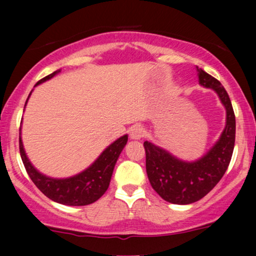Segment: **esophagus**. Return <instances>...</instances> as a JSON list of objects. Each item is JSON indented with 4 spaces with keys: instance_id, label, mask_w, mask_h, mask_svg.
Instances as JSON below:
<instances>
[{
    "instance_id": "1",
    "label": "esophagus",
    "mask_w": 256,
    "mask_h": 256,
    "mask_svg": "<svg viewBox=\"0 0 256 256\" xmlns=\"http://www.w3.org/2000/svg\"><path fill=\"white\" fill-rule=\"evenodd\" d=\"M144 129L140 127V126H134V127L130 129V138L132 140H141L142 138H144Z\"/></svg>"
}]
</instances>
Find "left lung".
<instances>
[{
	"instance_id": "1",
	"label": "left lung",
	"mask_w": 256,
	"mask_h": 256,
	"mask_svg": "<svg viewBox=\"0 0 256 256\" xmlns=\"http://www.w3.org/2000/svg\"><path fill=\"white\" fill-rule=\"evenodd\" d=\"M197 70L200 85L214 90L226 108V127L219 141L204 157L191 163L177 160L152 143H143L150 184L164 200L172 204H191L205 197L225 174L236 142V115L228 94L219 80Z\"/></svg>"
}]
</instances>
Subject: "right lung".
I'll use <instances>...</instances> for the list:
<instances>
[{"instance_id":"add662e5","label":"right lung","mask_w":256,"mask_h":256,"mask_svg":"<svg viewBox=\"0 0 256 256\" xmlns=\"http://www.w3.org/2000/svg\"><path fill=\"white\" fill-rule=\"evenodd\" d=\"M59 71H56L51 73V74L46 76L45 78L40 79L36 85L51 79ZM24 108H26V106H24ZM127 141L128 136H122V138L116 140L114 143H112L88 169H86L82 174H76L74 177L65 178V180H54V178L46 177L38 172L31 166L29 160H28L26 152H24L20 136V154L31 180L34 182V184L48 198H50L54 202H59V204L84 206L96 202L107 191L108 186H110V182L112 178V174H113L115 163H116L122 149L127 144Z\"/></svg>"}]
</instances>
